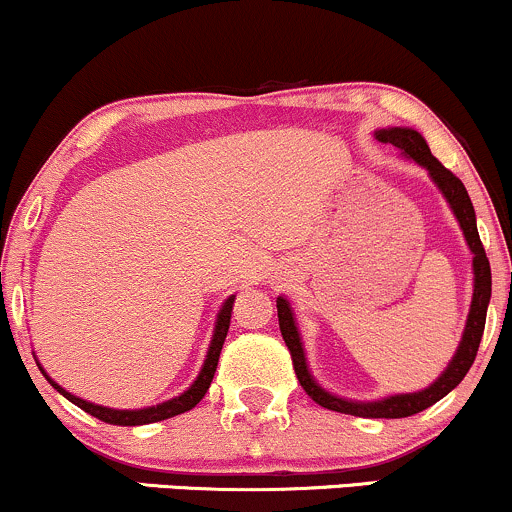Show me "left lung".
I'll use <instances>...</instances> for the list:
<instances>
[{"label":"left lung","mask_w":512,"mask_h":512,"mask_svg":"<svg viewBox=\"0 0 512 512\" xmlns=\"http://www.w3.org/2000/svg\"><path fill=\"white\" fill-rule=\"evenodd\" d=\"M375 137H378L380 142L402 149L404 154L414 158L419 166H424L428 173H431V178L438 185V190L443 192L445 199L450 202V209L455 211L464 238H467L469 250H472L474 255L472 308H469L467 327H464L462 342L457 346L455 358H452L450 366L445 368V373L440 375L436 383L426 387V390L411 392V395L387 397V399H380V402H349V399L334 397L330 392H325L313 378H310L308 366H305L301 337H298L296 322H293V313L286 298H276V313H279L281 337H284V342L291 351V361H293V370H296L298 383H301V387L308 392V397L313 399L315 404H320V407L332 409V411H342V414L363 416V419H404V416L419 414V411H424L431 407V404H436L438 399H443L450 390H455V387L462 383L467 370L472 368L481 344V334H484L486 308H489V301H491V264H489V257H486L484 245H481L472 199H469L467 190H464L462 180L457 178L455 173H450V170L431 154L426 139L421 137L419 132H414V129H407V127L380 129V132H375Z\"/></svg>","instance_id":"left-lung-1"}]
</instances>
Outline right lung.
Instances as JSON below:
<instances>
[{"instance_id": "add662e5", "label": "right lung", "mask_w": 512, "mask_h": 512, "mask_svg": "<svg viewBox=\"0 0 512 512\" xmlns=\"http://www.w3.org/2000/svg\"><path fill=\"white\" fill-rule=\"evenodd\" d=\"M233 301H236V296H231V298H228L226 303H223V308H221V313H219V320H216V330H214V339H211V346H209L207 361H204V368L199 370L197 380H195V383H192L190 390L182 392L180 397L168 399V402L156 404V407H149V409H137V411L98 407V404H91V402H86V399L74 397L72 392L62 390V387L57 385L55 380H50L48 375H45V370H43V375H45V378L50 380L52 387H55V390L60 392V395L67 397L69 402H74L76 407H79V409H84L86 414H91V416H96V419L105 421V424H113V426H144V424H156V421L170 419V416L185 414V411H190L192 407H197V404L202 402V397L207 395V390H209L211 380H214L216 366H219V356H221L223 342H226L228 325H231Z\"/></svg>"}]
</instances>
